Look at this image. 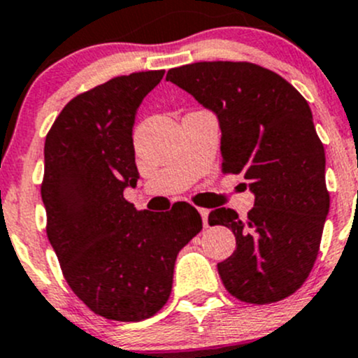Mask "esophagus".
Instances as JSON below:
<instances>
[{"label": "esophagus", "mask_w": 358, "mask_h": 358, "mask_svg": "<svg viewBox=\"0 0 358 358\" xmlns=\"http://www.w3.org/2000/svg\"><path fill=\"white\" fill-rule=\"evenodd\" d=\"M199 213H201L202 223H204V227H208V216H209V209H206V208H199Z\"/></svg>", "instance_id": "34e87169"}]
</instances>
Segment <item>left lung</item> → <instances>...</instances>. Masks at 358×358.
I'll return each instance as SVG.
<instances>
[{
  "label": "left lung",
  "mask_w": 358,
  "mask_h": 358,
  "mask_svg": "<svg viewBox=\"0 0 358 358\" xmlns=\"http://www.w3.org/2000/svg\"><path fill=\"white\" fill-rule=\"evenodd\" d=\"M216 115L223 171L243 173L255 194L246 218L209 213V225L236 236V251L218 263L223 286L246 303L266 305L301 287L319 255L329 213L326 152L308 102L284 78L249 62H196L168 71Z\"/></svg>",
  "instance_id": "8db88e82"
}]
</instances>
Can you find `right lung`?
Segmentation results:
<instances>
[{"label":"right lung","instance_id":"right-lung-1","mask_svg":"<svg viewBox=\"0 0 358 358\" xmlns=\"http://www.w3.org/2000/svg\"><path fill=\"white\" fill-rule=\"evenodd\" d=\"M164 71L119 76L64 107L45 142L41 199L64 277L96 315L138 322L168 301L180 249L202 229L189 202L136 211L133 124Z\"/></svg>","mask_w":358,"mask_h":358}]
</instances>
